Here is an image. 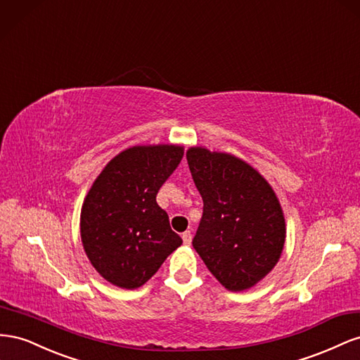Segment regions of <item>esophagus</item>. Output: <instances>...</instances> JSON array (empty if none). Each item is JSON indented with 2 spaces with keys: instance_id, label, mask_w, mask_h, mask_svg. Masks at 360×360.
Masks as SVG:
<instances>
[{
  "instance_id": "obj_1",
  "label": "esophagus",
  "mask_w": 360,
  "mask_h": 360,
  "mask_svg": "<svg viewBox=\"0 0 360 360\" xmlns=\"http://www.w3.org/2000/svg\"><path fill=\"white\" fill-rule=\"evenodd\" d=\"M182 241L186 245H190L191 244V232L190 231H186L182 233Z\"/></svg>"
}]
</instances>
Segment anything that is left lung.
Wrapping results in <instances>:
<instances>
[{
  "mask_svg": "<svg viewBox=\"0 0 360 360\" xmlns=\"http://www.w3.org/2000/svg\"><path fill=\"white\" fill-rule=\"evenodd\" d=\"M187 161L203 200L193 248L226 290H249L281 259V202L262 174L232 153L193 146Z\"/></svg>",
  "mask_w": 360,
  "mask_h": 360,
  "instance_id": "1",
  "label": "left lung"
}]
</instances>
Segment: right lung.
Wrapping results in <instances>:
<instances>
[{
  "label": "right lung",
  "mask_w": 360,
  "mask_h": 360,
  "mask_svg": "<svg viewBox=\"0 0 360 360\" xmlns=\"http://www.w3.org/2000/svg\"><path fill=\"white\" fill-rule=\"evenodd\" d=\"M182 155L179 145L132 146L110 160L91 184L81 207V241L107 282L139 288L182 244L157 203Z\"/></svg>",
  "instance_id": "right-lung-1"
}]
</instances>
